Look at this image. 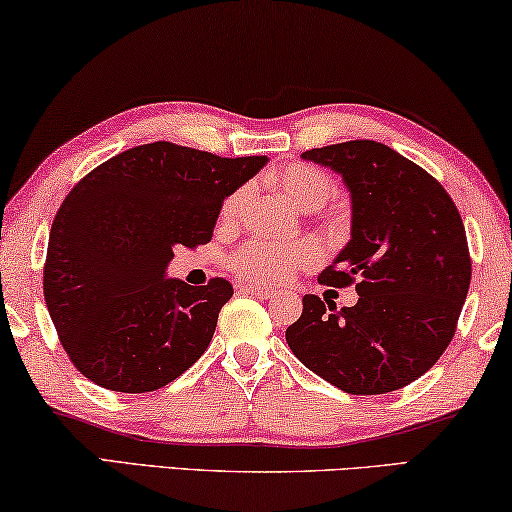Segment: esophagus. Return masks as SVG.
Instances as JSON below:
<instances>
[{"instance_id":"obj_1","label":"esophagus","mask_w":512,"mask_h":512,"mask_svg":"<svg viewBox=\"0 0 512 512\" xmlns=\"http://www.w3.org/2000/svg\"><path fill=\"white\" fill-rule=\"evenodd\" d=\"M243 292L253 294V296H257V299H271V296H273V289H269V287H257V285H248L246 289H243Z\"/></svg>"}]
</instances>
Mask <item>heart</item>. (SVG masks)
I'll list each match as a JSON object with an SVG mask.
<instances>
[{"label": "heart", "mask_w": 512, "mask_h": 512, "mask_svg": "<svg viewBox=\"0 0 512 512\" xmlns=\"http://www.w3.org/2000/svg\"><path fill=\"white\" fill-rule=\"evenodd\" d=\"M289 202L303 211H315L331 200L333 183L324 172L310 165H292L287 170L273 174L269 179ZM243 193H234L225 202L223 216L230 218L241 202ZM317 259V248L312 243H269L250 241L234 255V269L239 276L257 282L285 280L299 269Z\"/></svg>", "instance_id": "b5f03b06"}]
</instances>
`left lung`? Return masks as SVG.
<instances>
[{
    "label": "left lung",
    "mask_w": 512,
    "mask_h": 512,
    "mask_svg": "<svg viewBox=\"0 0 512 512\" xmlns=\"http://www.w3.org/2000/svg\"><path fill=\"white\" fill-rule=\"evenodd\" d=\"M352 197V236L319 282L358 301L338 310L303 296L285 338L294 356L352 395L391 393L425 375L451 345L471 282L457 207L423 167L375 140L310 149Z\"/></svg>",
    "instance_id": "left-lung-1"
}]
</instances>
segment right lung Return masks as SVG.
Segmentation results:
<instances>
[{
  "mask_svg": "<svg viewBox=\"0 0 512 512\" xmlns=\"http://www.w3.org/2000/svg\"><path fill=\"white\" fill-rule=\"evenodd\" d=\"M266 156L220 158L154 142L78 181L50 230L43 292L75 368L119 393L170 384L207 352L227 280L167 278L179 246L209 243L223 202Z\"/></svg>",
  "mask_w": 512,
  "mask_h": 512,
  "instance_id": "add662e5",
  "label": "right lung"
}]
</instances>
